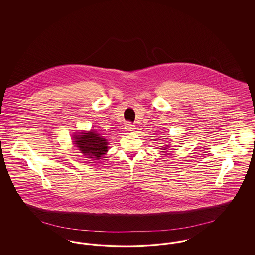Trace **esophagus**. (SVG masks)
Wrapping results in <instances>:
<instances>
[{"label":"esophagus","instance_id":"34e87169","mask_svg":"<svg viewBox=\"0 0 255 255\" xmlns=\"http://www.w3.org/2000/svg\"><path fill=\"white\" fill-rule=\"evenodd\" d=\"M124 127H125V130H126V131H133V130H134V125H133L132 122H126L125 125H124Z\"/></svg>","mask_w":255,"mask_h":255}]
</instances>
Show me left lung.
Returning a JSON list of instances; mask_svg holds the SVG:
<instances>
[{"mask_svg":"<svg viewBox=\"0 0 255 255\" xmlns=\"http://www.w3.org/2000/svg\"><path fill=\"white\" fill-rule=\"evenodd\" d=\"M163 150H165V148H164V149H163Z\"/></svg>","mask_w":255,"mask_h":255,"instance_id":"obj_1","label":"left lung"}]
</instances>
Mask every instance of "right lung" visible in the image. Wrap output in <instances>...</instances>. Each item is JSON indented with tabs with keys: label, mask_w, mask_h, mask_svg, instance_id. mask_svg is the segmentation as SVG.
<instances>
[{
	"label": "right lung",
	"mask_w": 255,
	"mask_h": 255,
	"mask_svg": "<svg viewBox=\"0 0 255 255\" xmlns=\"http://www.w3.org/2000/svg\"><path fill=\"white\" fill-rule=\"evenodd\" d=\"M75 144L81 151L80 153L86 155L87 158L99 159L108 151L107 140L93 131L83 133L81 135H75Z\"/></svg>",
	"instance_id": "1"
}]
</instances>
